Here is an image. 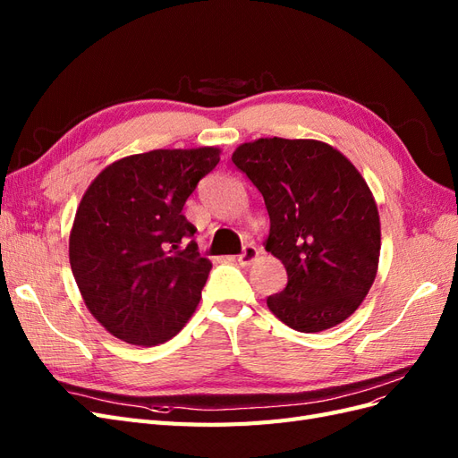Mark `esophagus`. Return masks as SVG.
Here are the masks:
<instances>
[{"instance_id":"obj_1","label":"esophagus","mask_w":458,"mask_h":458,"mask_svg":"<svg viewBox=\"0 0 458 458\" xmlns=\"http://www.w3.org/2000/svg\"><path fill=\"white\" fill-rule=\"evenodd\" d=\"M258 254L259 252H258V248L254 244H246L242 248V252L237 256V261L241 263V266H250V263L256 259Z\"/></svg>"}]
</instances>
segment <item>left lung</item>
<instances>
[{
  "mask_svg": "<svg viewBox=\"0 0 458 458\" xmlns=\"http://www.w3.org/2000/svg\"><path fill=\"white\" fill-rule=\"evenodd\" d=\"M233 164L261 192L269 214L266 250L283 261L288 283L269 310L298 332L345 321L374 283L380 217L372 192L342 152L313 140H258Z\"/></svg>",
  "mask_w": 458,
  "mask_h": 458,
  "instance_id": "1",
  "label": "left lung"
}]
</instances>
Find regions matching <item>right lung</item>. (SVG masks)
<instances>
[{
  "instance_id": "add662e5",
  "label": "right lung",
  "mask_w": 458,
  "mask_h": 458,
  "mask_svg": "<svg viewBox=\"0 0 458 458\" xmlns=\"http://www.w3.org/2000/svg\"><path fill=\"white\" fill-rule=\"evenodd\" d=\"M217 162L214 147L150 150L110 164L86 191L68 254L88 310L113 336L158 345L199 306L212 263L182 210Z\"/></svg>"
}]
</instances>
